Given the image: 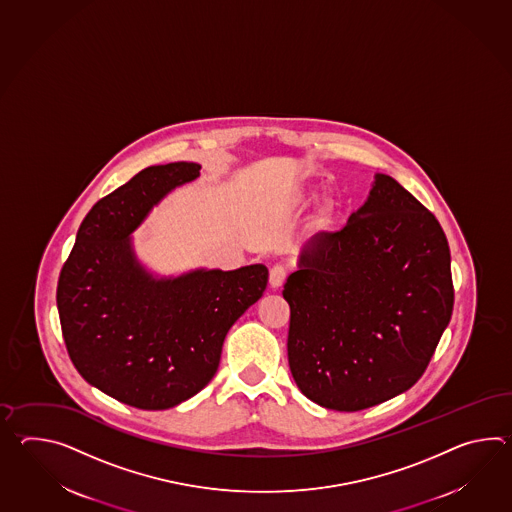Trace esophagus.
<instances>
[{
  "instance_id": "1",
  "label": "esophagus",
  "mask_w": 512,
  "mask_h": 512,
  "mask_svg": "<svg viewBox=\"0 0 512 512\" xmlns=\"http://www.w3.org/2000/svg\"><path fill=\"white\" fill-rule=\"evenodd\" d=\"M286 268L281 266V264H275L272 270H270V286L272 288H281L283 286L284 281H286Z\"/></svg>"
}]
</instances>
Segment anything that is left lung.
Returning <instances> with one entry per match:
<instances>
[{"instance_id": "left-lung-1", "label": "left lung", "mask_w": 512, "mask_h": 512, "mask_svg": "<svg viewBox=\"0 0 512 512\" xmlns=\"http://www.w3.org/2000/svg\"><path fill=\"white\" fill-rule=\"evenodd\" d=\"M290 273L288 364L323 408L360 411L413 386L454 310L437 218L387 174L347 226L319 231Z\"/></svg>"}]
</instances>
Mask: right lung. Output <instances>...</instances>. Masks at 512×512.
<instances>
[{"instance_id": "obj_1", "label": "right lung", "mask_w": 512, "mask_h": 512, "mask_svg": "<svg viewBox=\"0 0 512 512\" xmlns=\"http://www.w3.org/2000/svg\"><path fill=\"white\" fill-rule=\"evenodd\" d=\"M198 176V163L154 165L104 196L82 220L58 277V316L75 369L134 408H174L202 391L228 330L268 284L264 264L156 279L137 261L130 235L163 196Z\"/></svg>"}]
</instances>
